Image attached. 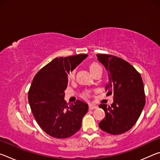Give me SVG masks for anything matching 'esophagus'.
Segmentation results:
<instances>
[{"label": "esophagus", "instance_id": "esophagus-1", "mask_svg": "<svg viewBox=\"0 0 160 160\" xmlns=\"http://www.w3.org/2000/svg\"><path fill=\"white\" fill-rule=\"evenodd\" d=\"M97 106L95 104H89V109L90 110H93L94 109H97Z\"/></svg>", "mask_w": 160, "mask_h": 160}]
</instances>
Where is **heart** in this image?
<instances>
[{
	"instance_id": "b5f03b06",
	"label": "heart",
	"mask_w": 160,
	"mask_h": 160,
	"mask_svg": "<svg viewBox=\"0 0 160 160\" xmlns=\"http://www.w3.org/2000/svg\"><path fill=\"white\" fill-rule=\"evenodd\" d=\"M99 69H102V67L100 66V65L99 63H96V62H93V63H92L90 65V70L92 73L94 72V71H96V70H99ZM75 70H71L69 72L68 74V78L69 80H73L74 78H75ZM89 94H90V92H86L85 93H84L83 96L84 97H88Z\"/></svg>"
}]
</instances>
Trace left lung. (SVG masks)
Here are the masks:
<instances>
[{
	"mask_svg": "<svg viewBox=\"0 0 160 160\" xmlns=\"http://www.w3.org/2000/svg\"><path fill=\"white\" fill-rule=\"evenodd\" d=\"M109 73L105 92L113 94L111 106H99L105 112V117L99 123L103 131L120 135L135 125L145 104V94L141 75L128 62L109 54H97Z\"/></svg>",
	"mask_w": 160,
	"mask_h": 160,
	"instance_id": "obj_1",
	"label": "left lung"
}]
</instances>
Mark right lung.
<instances>
[{"mask_svg":"<svg viewBox=\"0 0 160 160\" xmlns=\"http://www.w3.org/2000/svg\"><path fill=\"white\" fill-rule=\"evenodd\" d=\"M88 55L77 54L56 58L35 75L28 92L33 116L46 133L56 138H67L79 131L88 105L80 100L67 104L65 90L68 75Z\"/></svg>","mask_w":160,"mask_h":160,"instance_id":"right-lung-1","label":"right lung"}]
</instances>
